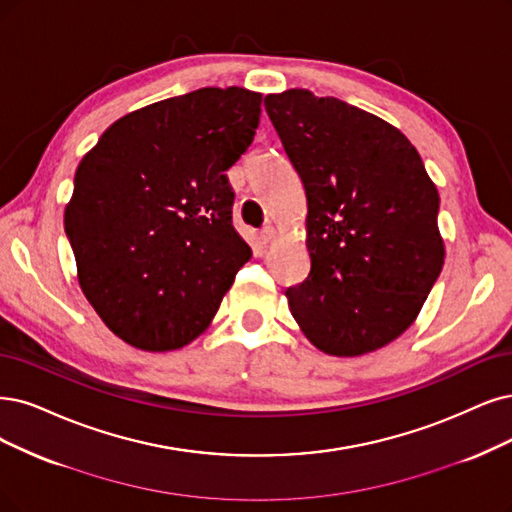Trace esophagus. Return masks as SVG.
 <instances>
[{
	"label": "esophagus",
	"mask_w": 512,
	"mask_h": 512,
	"mask_svg": "<svg viewBox=\"0 0 512 512\" xmlns=\"http://www.w3.org/2000/svg\"><path fill=\"white\" fill-rule=\"evenodd\" d=\"M274 236H276L274 227H272V225H266V227H263V230L259 232V242H261V244H270V242L274 240Z\"/></svg>",
	"instance_id": "34e87169"
}]
</instances>
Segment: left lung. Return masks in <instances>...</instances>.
Segmentation results:
<instances>
[{
    "label": "left lung",
    "instance_id": "8db88e82",
    "mask_svg": "<svg viewBox=\"0 0 512 512\" xmlns=\"http://www.w3.org/2000/svg\"><path fill=\"white\" fill-rule=\"evenodd\" d=\"M266 111L304 183L310 274L293 318L331 356H363L418 318L445 263L439 192L418 149L373 113L291 88Z\"/></svg>",
    "mask_w": 512,
    "mask_h": 512
}]
</instances>
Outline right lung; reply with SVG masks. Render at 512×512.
<instances>
[{
    "instance_id": "obj_1",
    "label": "right lung",
    "mask_w": 512,
    "mask_h": 512,
    "mask_svg": "<svg viewBox=\"0 0 512 512\" xmlns=\"http://www.w3.org/2000/svg\"><path fill=\"white\" fill-rule=\"evenodd\" d=\"M259 116V92L200 88L126 113L82 158L65 232L86 299L126 344L194 342L251 259L225 170Z\"/></svg>"
}]
</instances>
